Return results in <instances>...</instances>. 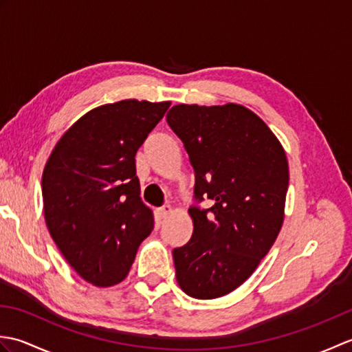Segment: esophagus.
I'll list each match as a JSON object with an SVG mask.
<instances>
[{
	"label": "esophagus",
	"mask_w": 352,
	"mask_h": 352,
	"mask_svg": "<svg viewBox=\"0 0 352 352\" xmlns=\"http://www.w3.org/2000/svg\"><path fill=\"white\" fill-rule=\"evenodd\" d=\"M170 212H172V207L168 206V204L160 207V208H157V214H159L160 219H166L168 216L170 214Z\"/></svg>",
	"instance_id": "esophagus-1"
}]
</instances>
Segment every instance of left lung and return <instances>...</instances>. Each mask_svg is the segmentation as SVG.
<instances>
[{"instance_id":"obj_1","label":"left lung","mask_w":352,"mask_h":352,"mask_svg":"<svg viewBox=\"0 0 352 352\" xmlns=\"http://www.w3.org/2000/svg\"><path fill=\"white\" fill-rule=\"evenodd\" d=\"M195 172L190 241L172 251L177 281L197 300L233 292L256 271L283 226L289 164L278 139L237 104H178L166 115ZM211 199V207L200 203Z\"/></svg>"}]
</instances>
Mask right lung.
Listing matches in <instances>:
<instances>
[{"instance_id":"obj_1","label":"right lung","mask_w":352,"mask_h":352,"mask_svg":"<svg viewBox=\"0 0 352 352\" xmlns=\"http://www.w3.org/2000/svg\"><path fill=\"white\" fill-rule=\"evenodd\" d=\"M170 102L124 100L96 107L52 149L42 175L45 221L76 272L98 287L121 283L154 228L142 203L138 149Z\"/></svg>"}]
</instances>
